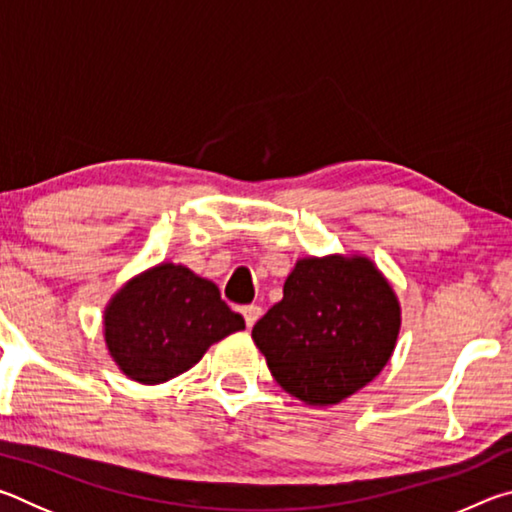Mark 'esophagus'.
<instances>
[{
	"label": "esophagus",
	"instance_id": "1",
	"mask_svg": "<svg viewBox=\"0 0 512 512\" xmlns=\"http://www.w3.org/2000/svg\"><path fill=\"white\" fill-rule=\"evenodd\" d=\"M241 314H244V318H246V325L248 327H253L259 318H262V307L259 305H246L244 309H241Z\"/></svg>",
	"mask_w": 512,
	"mask_h": 512
}]
</instances>
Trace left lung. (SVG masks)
<instances>
[{
	"mask_svg": "<svg viewBox=\"0 0 512 512\" xmlns=\"http://www.w3.org/2000/svg\"><path fill=\"white\" fill-rule=\"evenodd\" d=\"M400 323L395 291L368 257H305L284 298L257 320L253 341L284 391L329 406L379 375Z\"/></svg>",
	"mask_w": 512,
	"mask_h": 512,
	"instance_id": "left-lung-1",
	"label": "left lung"
}]
</instances>
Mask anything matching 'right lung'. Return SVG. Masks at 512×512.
I'll use <instances>...</instances> for the list:
<instances>
[{
    "mask_svg": "<svg viewBox=\"0 0 512 512\" xmlns=\"http://www.w3.org/2000/svg\"><path fill=\"white\" fill-rule=\"evenodd\" d=\"M103 336L119 370L162 384L203 359L212 343L244 329L214 282L164 262L124 284L103 314Z\"/></svg>",
    "mask_w": 512,
    "mask_h": 512,
    "instance_id": "obj_1",
    "label": "right lung"
}]
</instances>
